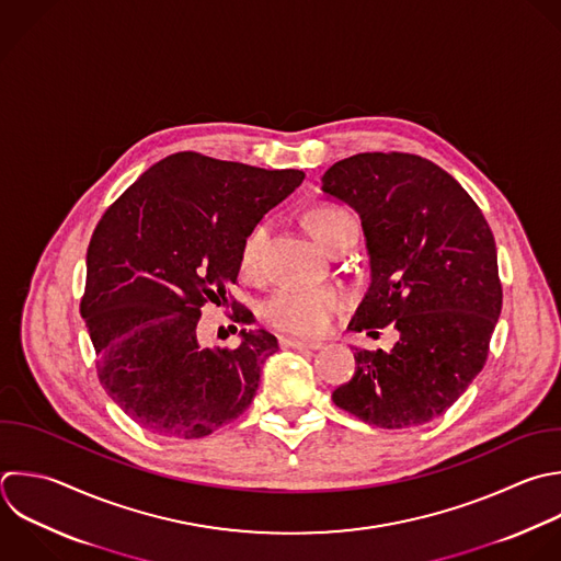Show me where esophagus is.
I'll list each match as a JSON object with an SVG mask.
<instances>
[{"instance_id":"34e87169","label":"esophagus","mask_w":561,"mask_h":561,"mask_svg":"<svg viewBox=\"0 0 561 561\" xmlns=\"http://www.w3.org/2000/svg\"><path fill=\"white\" fill-rule=\"evenodd\" d=\"M278 344H280L283 348H300V351H302V348L316 351V348L322 346L320 342H309V340H298V337H280Z\"/></svg>"}]
</instances>
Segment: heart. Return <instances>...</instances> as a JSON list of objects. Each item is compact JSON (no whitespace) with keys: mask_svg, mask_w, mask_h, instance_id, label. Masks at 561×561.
Instances as JSON below:
<instances>
[{"mask_svg":"<svg viewBox=\"0 0 561 561\" xmlns=\"http://www.w3.org/2000/svg\"><path fill=\"white\" fill-rule=\"evenodd\" d=\"M351 215L340 208H318L309 217L311 234L324 245L329 234ZM270 237V226L259 224L241 248V272L248 276H259L263 270V254ZM344 307V294L331 285H285L276 289L263 305V318L278 331L294 335H322L329 331L333 318Z\"/></svg>","mask_w":561,"mask_h":561,"instance_id":"1","label":"heart"}]
</instances>
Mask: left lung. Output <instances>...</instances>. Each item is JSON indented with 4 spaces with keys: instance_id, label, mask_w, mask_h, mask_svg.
<instances>
[{
    "instance_id": "1",
    "label": "left lung",
    "mask_w": 561,
    "mask_h": 561,
    "mask_svg": "<svg viewBox=\"0 0 561 561\" xmlns=\"http://www.w3.org/2000/svg\"><path fill=\"white\" fill-rule=\"evenodd\" d=\"M322 191L362 219L370 287L348 329L392 351L355 348L333 403L368 425L403 430L440 416L482 370L502 309L495 241L467 191L412 153H357L322 175Z\"/></svg>"
}]
</instances>
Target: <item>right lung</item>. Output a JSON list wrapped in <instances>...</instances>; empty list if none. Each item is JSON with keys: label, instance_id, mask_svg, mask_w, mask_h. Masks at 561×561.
Returning <instances> with one entry per match:
<instances>
[{"label": "right lung", "instance_id": "add662e5", "mask_svg": "<svg viewBox=\"0 0 561 561\" xmlns=\"http://www.w3.org/2000/svg\"><path fill=\"white\" fill-rule=\"evenodd\" d=\"M305 180L182 151L153 164L101 217L88 248L81 298L96 370L107 394L140 427L202 438L243 414L263 362L278 351L267 331H241L237 348H202L206 302L232 300L241 248L267 210Z\"/></svg>", "mask_w": 561, "mask_h": 561}]
</instances>
